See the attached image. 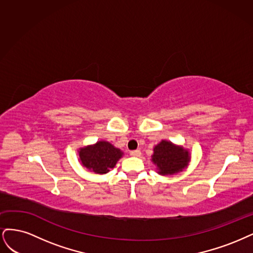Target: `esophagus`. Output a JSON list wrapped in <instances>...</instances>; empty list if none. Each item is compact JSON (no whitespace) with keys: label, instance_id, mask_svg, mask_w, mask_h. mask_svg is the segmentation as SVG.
Here are the masks:
<instances>
[{"label":"esophagus","instance_id":"1","mask_svg":"<svg viewBox=\"0 0 253 253\" xmlns=\"http://www.w3.org/2000/svg\"><path fill=\"white\" fill-rule=\"evenodd\" d=\"M130 156H132V157H141V151L140 150L130 151Z\"/></svg>","mask_w":253,"mask_h":253}]
</instances>
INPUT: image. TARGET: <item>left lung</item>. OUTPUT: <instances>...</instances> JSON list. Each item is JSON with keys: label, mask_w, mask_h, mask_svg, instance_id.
<instances>
[{"label": "left lung", "mask_w": 253, "mask_h": 253, "mask_svg": "<svg viewBox=\"0 0 253 253\" xmlns=\"http://www.w3.org/2000/svg\"><path fill=\"white\" fill-rule=\"evenodd\" d=\"M151 161L157 166L159 174L171 175L188 166L190 153L182 146L163 140L153 148Z\"/></svg>", "instance_id": "obj_1"}]
</instances>
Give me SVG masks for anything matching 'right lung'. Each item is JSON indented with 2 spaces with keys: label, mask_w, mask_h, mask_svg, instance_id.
Here are the masks:
<instances>
[{
  "label": "right lung",
  "mask_w": 253,
  "mask_h": 253,
  "mask_svg": "<svg viewBox=\"0 0 253 253\" xmlns=\"http://www.w3.org/2000/svg\"><path fill=\"white\" fill-rule=\"evenodd\" d=\"M80 162L87 169L95 173H107L123 157V152L106 141H99L79 150Z\"/></svg>",
  "instance_id": "1"
}]
</instances>
